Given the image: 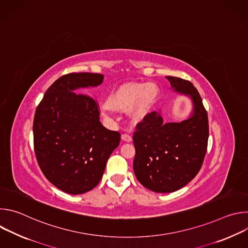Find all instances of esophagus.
Wrapping results in <instances>:
<instances>
[{
    "instance_id": "esophagus-1",
    "label": "esophagus",
    "mask_w": 248,
    "mask_h": 248,
    "mask_svg": "<svg viewBox=\"0 0 248 248\" xmlns=\"http://www.w3.org/2000/svg\"><path fill=\"white\" fill-rule=\"evenodd\" d=\"M122 138H123V140L126 141V142H130V141L132 140V136H131V134L129 132L123 133L122 134Z\"/></svg>"
}]
</instances>
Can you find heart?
Wrapping results in <instances>:
<instances>
[{"label":"heart","mask_w":248,"mask_h":248,"mask_svg":"<svg viewBox=\"0 0 248 248\" xmlns=\"http://www.w3.org/2000/svg\"><path fill=\"white\" fill-rule=\"evenodd\" d=\"M159 97V89L152 82H126L117 87L102 106L106 115L113 111L124 112L133 123L142 122L152 111Z\"/></svg>","instance_id":"b5f03b06"}]
</instances>
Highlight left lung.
<instances>
[{
	"label": "left lung",
	"instance_id": "8db88e82",
	"mask_svg": "<svg viewBox=\"0 0 248 248\" xmlns=\"http://www.w3.org/2000/svg\"><path fill=\"white\" fill-rule=\"evenodd\" d=\"M171 88L189 96L193 111L181 123H164L160 113H150L133 132V170L138 182L159 193L178 190L200 170L207 151L209 124L202 99L186 79L166 77Z\"/></svg>",
	"mask_w": 248,
	"mask_h": 248
}]
</instances>
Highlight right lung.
I'll list each match as a JSON object with an SVG mask.
<instances>
[{"instance_id":"obj_1","label":"right lung","mask_w":248,"mask_h":248,"mask_svg":"<svg viewBox=\"0 0 248 248\" xmlns=\"http://www.w3.org/2000/svg\"><path fill=\"white\" fill-rule=\"evenodd\" d=\"M104 76L73 73L46 91L33 121L34 151L46 179L68 194H82L101 181L106 164L119 146V131L100 122L97 102L76 92L95 87Z\"/></svg>"}]
</instances>
